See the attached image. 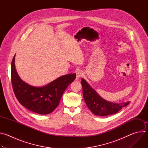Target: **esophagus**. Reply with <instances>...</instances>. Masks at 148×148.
<instances>
[{
  "mask_svg": "<svg viewBox=\"0 0 148 148\" xmlns=\"http://www.w3.org/2000/svg\"><path fill=\"white\" fill-rule=\"evenodd\" d=\"M76 74H77V79H78L79 78L82 77V75H83V73H82V72L81 70L78 71Z\"/></svg>",
  "mask_w": 148,
  "mask_h": 148,
  "instance_id": "obj_1",
  "label": "esophagus"
}]
</instances>
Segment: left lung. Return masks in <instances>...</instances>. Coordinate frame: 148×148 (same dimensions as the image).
Here are the masks:
<instances>
[{"label": "left lung", "mask_w": 148, "mask_h": 148, "mask_svg": "<svg viewBox=\"0 0 148 148\" xmlns=\"http://www.w3.org/2000/svg\"><path fill=\"white\" fill-rule=\"evenodd\" d=\"M83 97L90 111L95 115L107 116L118 112L122 107L128 105L130 102L124 103H112L102 99L87 82L82 78Z\"/></svg>", "instance_id": "8db88e82"}]
</instances>
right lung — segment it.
Returning a JSON list of instances; mask_svg holds the SVG:
<instances>
[{"label":"right lung","mask_w":148,"mask_h":148,"mask_svg":"<svg viewBox=\"0 0 148 148\" xmlns=\"http://www.w3.org/2000/svg\"><path fill=\"white\" fill-rule=\"evenodd\" d=\"M15 55L11 64V81L18 101L28 110L39 114H49L58 105L66 89L75 79V74L61 76L41 87L31 86L18 75L14 65Z\"/></svg>","instance_id":"add662e5"}]
</instances>
